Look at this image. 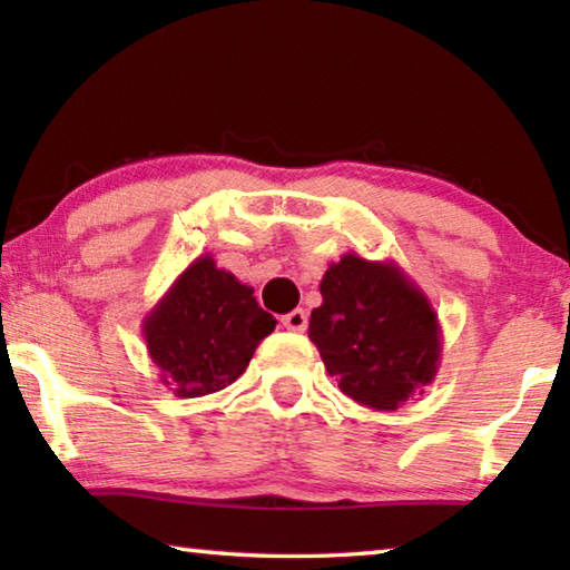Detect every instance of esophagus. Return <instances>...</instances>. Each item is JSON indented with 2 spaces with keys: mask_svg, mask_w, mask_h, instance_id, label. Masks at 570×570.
I'll return each mask as SVG.
<instances>
[{
  "mask_svg": "<svg viewBox=\"0 0 570 570\" xmlns=\"http://www.w3.org/2000/svg\"><path fill=\"white\" fill-rule=\"evenodd\" d=\"M282 324L286 326V330H292V332H304L306 324H308L306 308H294V312L284 314L282 316Z\"/></svg>",
  "mask_w": 570,
  "mask_h": 570,
  "instance_id": "esophagus-1",
  "label": "esophagus"
}]
</instances>
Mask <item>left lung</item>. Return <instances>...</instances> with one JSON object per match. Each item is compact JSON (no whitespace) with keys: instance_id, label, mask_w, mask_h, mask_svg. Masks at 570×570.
<instances>
[{"instance_id":"1","label":"left lung","mask_w":570,"mask_h":570,"mask_svg":"<svg viewBox=\"0 0 570 570\" xmlns=\"http://www.w3.org/2000/svg\"><path fill=\"white\" fill-rule=\"evenodd\" d=\"M320 292L308 340L346 397L370 410H397L435 380L438 314L397 264L344 254L324 272Z\"/></svg>"}]
</instances>
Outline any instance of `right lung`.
Masks as SVG:
<instances>
[{"mask_svg":"<svg viewBox=\"0 0 570 570\" xmlns=\"http://www.w3.org/2000/svg\"><path fill=\"white\" fill-rule=\"evenodd\" d=\"M276 320L254 288L198 256L142 322V340L160 382L178 397H204L236 382Z\"/></svg>","mask_w":570,"mask_h":570,"instance_id":"right-lung-1","label":"right lung"}]
</instances>
